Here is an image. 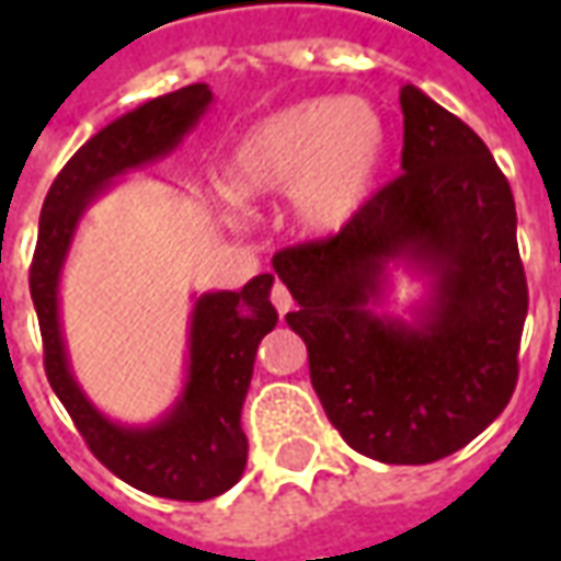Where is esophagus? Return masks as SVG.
Segmentation results:
<instances>
[{
  "label": "esophagus",
  "mask_w": 561,
  "mask_h": 561,
  "mask_svg": "<svg viewBox=\"0 0 561 561\" xmlns=\"http://www.w3.org/2000/svg\"><path fill=\"white\" fill-rule=\"evenodd\" d=\"M270 300H273V306H276V312H279V316L291 312V306H294L291 291H288V288H285L282 282H276V285H273V291H270Z\"/></svg>",
  "instance_id": "obj_1"
}]
</instances>
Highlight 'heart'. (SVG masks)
<instances>
[{"mask_svg":"<svg viewBox=\"0 0 561 561\" xmlns=\"http://www.w3.org/2000/svg\"><path fill=\"white\" fill-rule=\"evenodd\" d=\"M390 128L357 95H318L245 128L225 168L240 201L288 195L294 231L328 240L352 225L376 192Z\"/></svg>","mask_w":561,"mask_h":561,"instance_id":"1","label":"heart"}]
</instances>
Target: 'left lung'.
Returning <instances> with one entry per match:
<instances>
[{
    "mask_svg": "<svg viewBox=\"0 0 561 561\" xmlns=\"http://www.w3.org/2000/svg\"><path fill=\"white\" fill-rule=\"evenodd\" d=\"M402 176L333 240L273 255L330 423L369 459L421 466L481 435L517 385L529 309L505 173L459 116L400 90ZM422 285L387 309L396 273Z\"/></svg>",
    "mask_w": 561,
    "mask_h": 561,
    "instance_id": "obj_1",
    "label": "left lung"
}]
</instances>
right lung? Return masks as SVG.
<instances>
[{"label":"right lung","instance_id":"add662e5","mask_svg":"<svg viewBox=\"0 0 561 561\" xmlns=\"http://www.w3.org/2000/svg\"><path fill=\"white\" fill-rule=\"evenodd\" d=\"M213 90L192 83L140 104L92 135L71 156L44 197L38 245L32 257L30 291L44 340V369L50 388L95 457L135 490L207 502L243 478L245 393L261 340L276 328L270 304L276 276L261 273L240 291L192 294L185 376L176 400L152 423H126L104 414L80 388L62 330V270L83 216L126 173L171 156L207 116Z\"/></svg>","mask_w":561,"mask_h":561}]
</instances>
